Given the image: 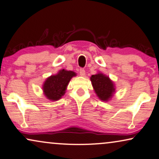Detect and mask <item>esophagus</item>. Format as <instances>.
Here are the masks:
<instances>
[{
	"label": "esophagus",
	"instance_id": "34e87169",
	"mask_svg": "<svg viewBox=\"0 0 159 159\" xmlns=\"http://www.w3.org/2000/svg\"><path fill=\"white\" fill-rule=\"evenodd\" d=\"M79 73L81 76H85V70H84V69H80Z\"/></svg>",
	"mask_w": 159,
	"mask_h": 159
}]
</instances>
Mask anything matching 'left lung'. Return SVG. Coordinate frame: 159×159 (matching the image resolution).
Instances as JSON below:
<instances>
[{
    "label": "left lung",
    "mask_w": 159,
    "mask_h": 159,
    "mask_svg": "<svg viewBox=\"0 0 159 159\" xmlns=\"http://www.w3.org/2000/svg\"><path fill=\"white\" fill-rule=\"evenodd\" d=\"M92 85L98 98L103 102H108L115 93V84L108 75L98 72L90 77Z\"/></svg>",
    "instance_id": "obj_1"
}]
</instances>
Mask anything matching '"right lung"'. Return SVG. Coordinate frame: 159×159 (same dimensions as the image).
I'll return each instance as SVG.
<instances>
[{
  "instance_id": "right-lung-1",
  "label": "right lung",
  "mask_w": 159,
  "mask_h": 159,
  "mask_svg": "<svg viewBox=\"0 0 159 159\" xmlns=\"http://www.w3.org/2000/svg\"><path fill=\"white\" fill-rule=\"evenodd\" d=\"M77 75L75 72L65 69L60 70L55 75L47 78L43 85V94L51 101H56L65 95L72 78Z\"/></svg>"
}]
</instances>
